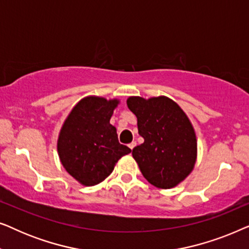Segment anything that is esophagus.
Returning a JSON list of instances; mask_svg holds the SVG:
<instances>
[{
  "mask_svg": "<svg viewBox=\"0 0 249 249\" xmlns=\"http://www.w3.org/2000/svg\"><path fill=\"white\" fill-rule=\"evenodd\" d=\"M128 146H129V148L132 149V148H134L135 146H136V142H130V144H129Z\"/></svg>",
  "mask_w": 249,
  "mask_h": 249,
  "instance_id": "esophagus-1",
  "label": "esophagus"
}]
</instances>
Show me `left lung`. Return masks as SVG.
I'll list each match as a JSON object with an SVG mask.
<instances>
[{"label": "left lung", "instance_id": "8db88e82", "mask_svg": "<svg viewBox=\"0 0 249 249\" xmlns=\"http://www.w3.org/2000/svg\"><path fill=\"white\" fill-rule=\"evenodd\" d=\"M127 105L144 138L132 149L142 176L156 188L179 185L192 173L197 159L196 134L189 118L166 96H130Z\"/></svg>", "mask_w": 249, "mask_h": 249}]
</instances>
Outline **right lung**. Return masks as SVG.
Masks as SVG:
<instances>
[{"label":"right lung","mask_w":249,"mask_h":249,"mask_svg":"<svg viewBox=\"0 0 249 249\" xmlns=\"http://www.w3.org/2000/svg\"><path fill=\"white\" fill-rule=\"evenodd\" d=\"M120 101L87 96L74 105L57 138V153L63 168L84 186H95L107 178L122 156L131 149L118 141L110 124Z\"/></svg>","instance_id":"right-lung-1"}]
</instances>
